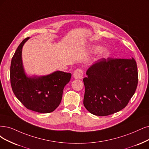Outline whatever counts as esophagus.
<instances>
[{
	"mask_svg": "<svg viewBox=\"0 0 149 149\" xmlns=\"http://www.w3.org/2000/svg\"><path fill=\"white\" fill-rule=\"evenodd\" d=\"M84 72L81 69H77L74 71L73 74V77L75 79H81L83 78Z\"/></svg>",
	"mask_w": 149,
	"mask_h": 149,
	"instance_id": "obj_1",
	"label": "esophagus"
}]
</instances>
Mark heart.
I'll return each instance as SVG.
<instances>
[{"label": "heart", "mask_w": 149, "mask_h": 149, "mask_svg": "<svg viewBox=\"0 0 149 149\" xmlns=\"http://www.w3.org/2000/svg\"><path fill=\"white\" fill-rule=\"evenodd\" d=\"M93 49L95 52H98L101 49V47L100 46H96L93 47ZM110 55V52L108 49H104L102 52V56L104 57H108Z\"/></svg>", "instance_id": "b5f03b06"}]
</instances>
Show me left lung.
<instances>
[{
	"instance_id": "8db88e82",
	"label": "left lung",
	"mask_w": 149,
	"mask_h": 149,
	"mask_svg": "<svg viewBox=\"0 0 149 149\" xmlns=\"http://www.w3.org/2000/svg\"><path fill=\"white\" fill-rule=\"evenodd\" d=\"M86 75L84 104L88 111L97 116H107L125 108L138 83L133 58H102L87 70Z\"/></svg>"
}]
</instances>
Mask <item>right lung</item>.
I'll return each mask as SVG.
<instances>
[{"label": "right lung", "mask_w": 149, "mask_h": 149, "mask_svg": "<svg viewBox=\"0 0 149 149\" xmlns=\"http://www.w3.org/2000/svg\"><path fill=\"white\" fill-rule=\"evenodd\" d=\"M29 37L19 44L10 65V83L18 100L27 109L39 113L54 111L62 100L63 89L69 83L71 74L56 71L45 76L28 77L22 63V48Z\"/></svg>", "instance_id": "add662e5"}]
</instances>
